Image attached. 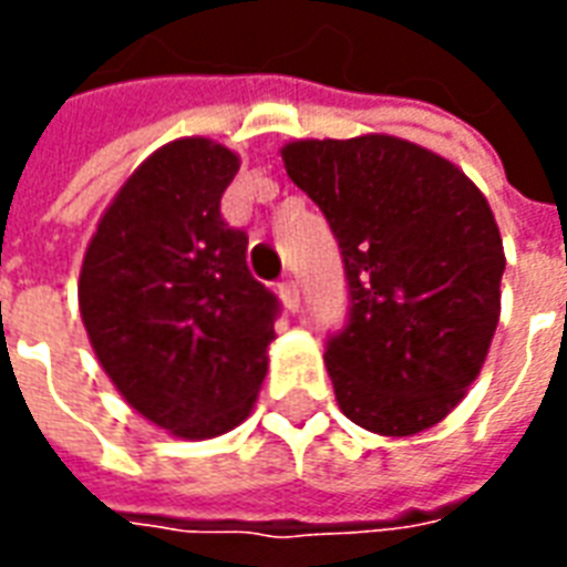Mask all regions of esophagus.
Masks as SVG:
<instances>
[{"instance_id":"1","label":"esophagus","mask_w":567,"mask_h":567,"mask_svg":"<svg viewBox=\"0 0 567 567\" xmlns=\"http://www.w3.org/2000/svg\"><path fill=\"white\" fill-rule=\"evenodd\" d=\"M279 297H282V307L288 309V312H297V309H300V291H297V282H291V279H285V282L279 285Z\"/></svg>"}]
</instances>
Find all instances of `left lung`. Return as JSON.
Masks as SVG:
<instances>
[{"label": "left lung", "instance_id": "1", "mask_svg": "<svg viewBox=\"0 0 567 567\" xmlns=\"http://www.w3.org/2000/svg\"><path fill=\"white\" fill-rule=\"evenodd\" d=\"M282 161L343 255L349 321L324 352L337 404L382 437L434 427L480 377L498 328L504 246L483 190L385 133L288 142Z\"/></svg>", "mask_w": 567, "mask_h": 567}]
</instances>
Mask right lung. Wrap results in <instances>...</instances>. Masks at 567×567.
I'll return each mask as SVG.
<instances>
[{
    "label": "right lung",
    "instance_id": "obj_1",
    "mask_svg": "<svg viewBox=\"0 0 567 567\" xmlns=\"http://www.w3.org/2000/svg\"><path fill=\"white\" fill-rule=\"evenodd\" d=\"M239 157L175 140L140 163L96 224L81 321L121 398L185 440L227 434L267 377L279 300L248 272V236L221 218Z\"/></svg>",
    "mask_w": 567,
    "mask_h": 567
}]
</instances>
